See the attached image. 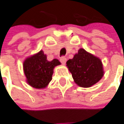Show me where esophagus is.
Returning <instances> with one entry per match:
<instances>
[{
    "label": "esophagus",
    "instance_id": "34e87169",
    "mask_svg": "<svg viewBox=\"0 0 124 124\" xmlns=\"http://www.w3.org/2000/svg\"><path fill=\"white\" fill-rule=\"evenodd\" d=\"M60 62H62V64H65V63L67 62V58L65 57H62L60 58Z\"/></svg>",
    "mask_w": 124,
    "mask_h": 124
}]
</instances>
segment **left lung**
Listing matches in <instances>:
<instances>
[{
  "mask_svg": "<svg viewBox=\"0 0 124 124\" xmlns=\"http://www.w3.org/2000/svg\"><path fill=\"white\" fill-rule=\"evenodd\" d=\"M67 66L74 82L84 88L98 83L104 74L101 60L82 48L78 50L73 59L67 62Z\"/></svg>",
  "mask_w": 124,
  "mask_h": 124,
  "instance_id": "1",
  "label": "left lung"
}]
</instances>
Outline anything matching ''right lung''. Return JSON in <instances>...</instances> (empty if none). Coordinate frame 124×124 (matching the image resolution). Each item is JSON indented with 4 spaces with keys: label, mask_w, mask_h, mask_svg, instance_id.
<instances>
[{
    "label": "right lung",
    "mask_w": 124,
    "mask_h": 124,
    "mask_svg": "<svg viewBox=\"0 0 124 124\" xmlns=\"http://www.w3.org/2000/svg\"><path fill=\"white\" fill-rule=\"evenodd\" d=\"M60 64V62L57 59L47 61L42 50L28 57L23 64L27 83L35 88H46L52 80L54 67Z\"/></svg>",
    "instance_id": "add662e5"
}]
</instances>
